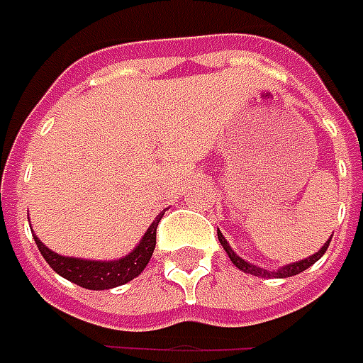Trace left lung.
<instances>
[{
	"mask_svg": "<svg viewBox=\"0 0 363 363\" xmlns=\"http://www.w3.org/2000/svg\"><path fill=\"white\" fill-rule=\"evenodd\" d=\"M217 237H219L220 245H223V249L227 251V255H229V259L233 261V265H237V267L241 269V271H245V273H251V275H257V277H291V275H297V273H301V271H306L307 267H311L315 261H318L319 257L323 255L325 251H328V247H330V241L323 245L321 249H319L315 255L307 257V259H303V261H297V263H291V265H285V267H281L279 271H267V269H261V267H255V265H251V263H247L245 259H241V257L237 255L235 251H233L231 247H229V243H227V239L223 237V233L217 231Z\"/></svg>",
	"mask_w": 363,
	"mask_h": 363,
	"instance_id": "1",
	"label": "left lung"
}]
</instances>
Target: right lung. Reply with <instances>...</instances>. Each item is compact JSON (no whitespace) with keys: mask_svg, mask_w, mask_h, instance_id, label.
Instances as JSON below:
<instances>
[{"mask_svg":"<svg viewBox=\"0 0 363 363\" xmlns=\"http://www.w3.org/2000/svg\"><path fill=\"white\" fill-rule=\"evenodd\" d=\"M162 215L164 213H160L155 223L148 227L140 245L132 251L130 255L122 257L118 261H86V259L62 257L54 253L52 249H48L38 237H33V239H35L40 253L48 261V265L56 273H60L62 277H66L68 281L86 287V289H96V291L112 289V287L132 281L148 265L152 251H155V245H157V227Z\"/></svg>","mask_w":363,"mask_h":363,"instance_id":"1","label":"right lung"}]
</instances>
